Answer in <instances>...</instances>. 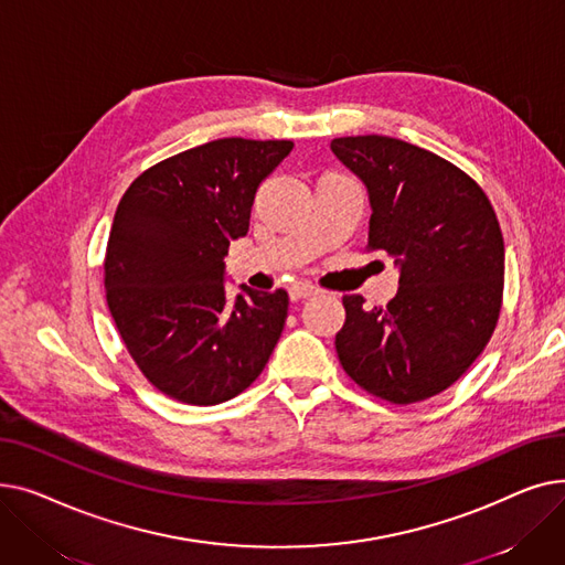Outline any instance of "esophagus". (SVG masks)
<instances>
[{
  "instance_id": "esophagus-1",
  "label": "esophagus",
  "mask_w": 565,
  "mask_h": 565,
  "mask_svg": "<svg viewBox=\"0 0 565 565\" xmlns=\"http://www.w3.org/2000/svg\"><path fill=\"white\" fill-rule=\"evenodd\" d=\"M316 292H318V288H316V286H311V284H305V281L292 284V286H290V290H288V295H290V300H292V302L307 300V298H311V295H316Z\"/></svg>"
}]
</instances>
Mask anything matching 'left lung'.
Here are the masks:
<instances>
[{"label":"left lung","instance_id":"obj_1","mask_svg":"<svg viewBox=\"0 0 565 565\" xmlns=\"http://www.w3.org/2000/svg\"><path fill=\"white\" fill-rule=\"evenodd\" d=\"M337 160L369 194V249L394 256L398 292L366 309L345 295L337 352L369 394L407 405L444 392L490 341L501 309L503 237L483 190L444 158L382 137H339Z\"/></svg>","mask_w":565,"mask_h":565}]
</instances>
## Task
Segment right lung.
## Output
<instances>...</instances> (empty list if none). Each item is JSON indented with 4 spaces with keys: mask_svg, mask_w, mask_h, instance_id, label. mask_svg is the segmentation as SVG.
Wrapping results in <instances>:
<instances>
[{
    "mask_svg": "<svg viewBox=\"0 0 565 565\" xmlns=\"http://www.w3.org/2000/svg\"><path fill=\"white\" fill-rule=\"evenodd\" d=\"M290 151L292 141H207L143 171L116 207L107 305L141 373L175 401L217 405L245 392L284 332L286 290L243 284L228 300L224 256Z\"/></svg>",
    "mask_w": 565,
    "mask_h": 565,
    "instance_id": "add662e5",
    "label": "right lung"
}]
</instances>
